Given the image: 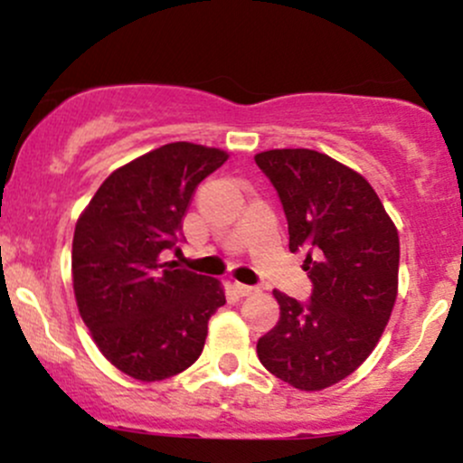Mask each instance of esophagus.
Instances as JSON below:
<instances>
[{"mask_svg":"<svg viewBox=\"0 0 463 463\" xmlns=\"http://www.w3.org/2000/svg\"><path fill=\"white\" fill-rule=\"evenodd\" d=\"M235 287V291L239 296H252V294H257L259 291V287H254V285H243V283H235L232 285Z\"/></svg>","mask_w":463,"mask_h":463,"instance_id":"34e87169","label":"esophagus"}]
</instances>
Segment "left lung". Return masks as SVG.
I'll return each mask as SVG.
<instances>
[{"mask_svg": "<svg viewBox=\"0 0 463 463\" xmlns=\"http://www.w3.org/2000/svg\"><path fill=\"white\" fill-rule=\"evenodd\" d=\"M279 194L289 250H305L309 300L274 291L280 317L257 342L261 364L305 392L346 379L368 359L398 289V232L361 174L316 150L254 156Z\"/></svg>", "mask_w": 463, "mask_h": 463, "instance_id": "left-lung-1", "label": "left lung"}]
</instances>
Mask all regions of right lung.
<instances>
[{"mask_svg": "<svg viewBox=\"0 0 463 463\" xmlns=\"http://www.w3.org/2000/svg\"><path fill=\"white\" fill-rule=\"evenodd\" d=\"M226 158L215 147L167 143L110 174L80 215L71 250L80 316L104 357L132 379L187 370L226 305L220 280L163 259L184 239L195 187Z\"/></svg>", "mask_w": 463, "mask_h": 463, "instance_id": "obj_1", "label": "right lung"}]
</instances>
